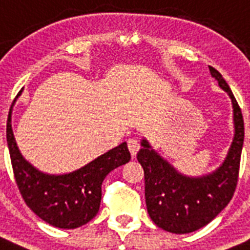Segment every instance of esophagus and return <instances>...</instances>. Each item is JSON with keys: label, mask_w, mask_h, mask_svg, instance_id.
Listing matches in <instances>:
<instances>
[{"label": "esophagus", "mask_w": 250, "mask_h": 250, "mask_svg": "<svg viewBox=\"0 0 250 250\" xmlns=\"http://www.w3.org/2000/svg\"><path fill=\"white\" fill-rule=\"evenodd\" d=\"M127 144H128V150L129 152H131L132 156H136L137 151L140 150V144H138L137 140H136V138H129Z\"/></svg>", "instance_id": "34e87169"}]
</instances>
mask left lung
<instances>
[{
  "label": "left lung",
  "instance_id": "8db88e82",
  "mask_svg": "<svg viewBox=\"0 0 250 250\" xmlns=\"http://www.w3.org/2000/svg\"><path fill=\"white\" fill-rule=\"evenodd\" d=\"M209 67L211 76L232 104L234 137L226 157L212 173L189 177L152 148L146 138L141 140L137 160L145 173V198L155 225L173 234H188L212 221L232 198L238 183L239 165L244 142V121L238 102L221 73Z\"/></svg>",
  "mask_w": 250,
  "mask_h": 250
}]
</instances>
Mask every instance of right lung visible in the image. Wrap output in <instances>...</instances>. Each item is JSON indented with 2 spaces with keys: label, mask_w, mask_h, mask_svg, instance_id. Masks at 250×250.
Returning a JSON list of instances; mask_svg holds the SVG:
<instances>
[{
  "label": "right lung",
  "mask_w": 250,
  "mask_h": 250,
  "mask_svg": "<svg viewBox=\"0 0 250 250\" xmlns=\"http://www.w3.org/2000/svg\"><path fill=\"white\" fill-rule=\"evenodd\" d=\"M15 102L16 99L8 113L6 138L15 180L25 203L35 215L56 228L76 229L85 225L99 211L103 180L115 167L131 160L127 142L71 173H44L30 164L19 150L11 125Z\"/></svg>",
  "instance_id": "add662e5"
}]
</instances>
